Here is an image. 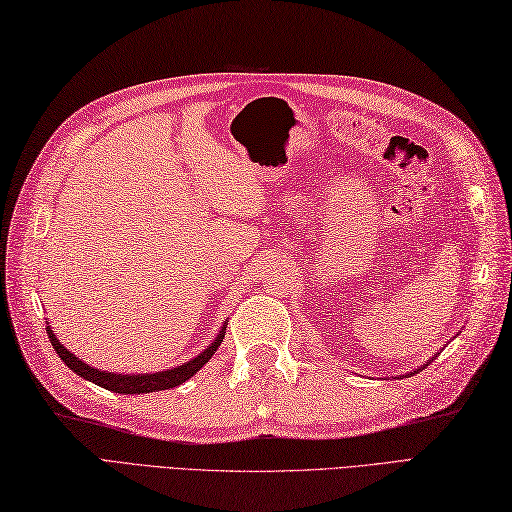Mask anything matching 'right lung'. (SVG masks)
Here are the masks:
<instances>
[{"label": "right lung", "instance_id": "obj_1", "mask_svg": "<svg viewBox=\"0 0 512 512\" xmlns=\"http://www.w3.org/2000/svg\"><path fill=\"white\" fill-rule=\"evenodd\" d=\"M47 336L49 341H52L56 354L60 356L62 363H65L71 371H76L80 378L95 382L97 386H104V389L112 391V393H123V395H141V393H154V391H165V389H173V386H178L182 382L189 380L191 376L202 369L210 356L217 352V347L223 341V330L217 334V339L210 343L206 350L199 354L197 358L189 360V363H184L176 369H167V371H158V373H141V376H121V373H108V371H99L93 369L86 363H82L80 358H76V354L67 352L65 347L60 345V341L56 339V334L52 332V328L47 326Z\"/></svg>", "mask_w": 512, "mask_h": 512}]
</instances>
